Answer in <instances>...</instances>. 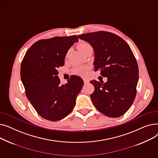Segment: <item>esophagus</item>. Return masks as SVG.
Masks as SVG:
<instances>
[{
	"label": "esophagus",
	"mask_w": 158,
	"mask_h": 158,
	"mask_svg": "<svg viewBox=\"0 0 158 158\" xmlns=\"http://www.w3.org/2000/svg\"><path fill=\"white\" fill-rule=\"evenodd\" d=\"M83 81H84V82L86 84V83H88V82H89V80L88 79H86V78H83Z\"/></svg>",
	"instance_id": "1"
}]
</instances>
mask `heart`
<instances>
[{
  "instance_id": "1",
  "label": "heart",
  "mask_w": 158,
  "mask_h": 158,
  "mask_svg": "<svg viewBox=\"0 0 158 158\" xmlns=\"http://www.w3.org/2000/svg\"><path fill=\"white\" fill-rule=\"evenodd\" d=\"M78 48L82 53H84L85 51H87V50L89 48H92V46H91L90 44H89L88 43L82 41V42H81L79 44ZM87 70H88V66H79V67L76 68L73 70V72L76 74L80 75V76H84V75H85L86 73L87 72Z\"/></svg>"
}]
</instances>
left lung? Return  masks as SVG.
Returning a JSON list of instances; mask_svg holds the SVG:
<instances>
[{
    "label": "left lung",
    "mask_w": 158,
    "mask_h": 158,
    "mask_svg": "<svg viewBox=\"0 0 158 158\" xmlns=\"http://www.w3.org/2000/svg\"><path fill=\"white\" fill-rule=\"evenodd\" d=\"M94 51V69L101 70L107 81H91L95 88L91 99L96 108L107 117L117 118L133 103L138 82V67L129 45L120 36L106 31L82 34Z\"/></svg>",
    "instance_id": "obj_1"
}]
</instances>
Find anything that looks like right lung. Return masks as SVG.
Listing matches in <instances>:
<instances>
[{
    "label": "right lung",
    "instance_id": "right-lung-1",
    "mask_svg": "<svg viewBox=\"0 0 158 158\" xmlns=\"http://www.w3.org/2000/svg\"><path fill=\"white\" fill-rule=\"evenodd\" d=\"M78 42L76 35L41 40L27 51L21 64L20 76L26 94L41 117L58 121L72 112L84 82L72 76L60 85L57 68L64 64L70 48Z\"/></svg>",
    "mask_w": 158,
    "mask_h": 158
}]
</instances>
